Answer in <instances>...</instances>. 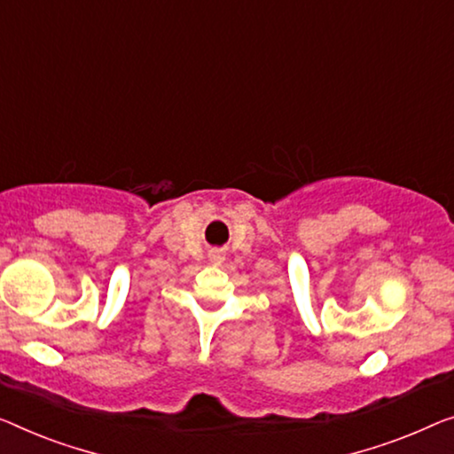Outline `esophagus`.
<instances>
[{"mask_svg":"<svg viewBox=\"0 0 454 454\" xmlns=\"http://www.w3.org/2000/svg\"><path fill=\"white\" fill-rule=\"evenodd\" d=\"M209 262H214V265H222V262H224V254H222V250H209Z\"/></svg>","mask_w":454,"mask_h":454,"instance_id":"obj_1","label":"esophagus"}]
</instances>
